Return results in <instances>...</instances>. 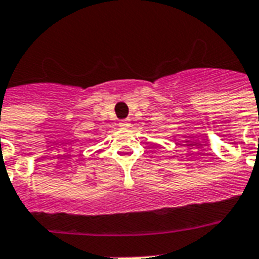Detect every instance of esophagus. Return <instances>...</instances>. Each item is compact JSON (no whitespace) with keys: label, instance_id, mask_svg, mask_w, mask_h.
<instances>
[{"label":"esophagus","instance_id":"esophagus-1","mask_svg":"<svg viewBox=\"0 0 259 259\" xmlns=\"http://www.w3.org/2000/svg\"><path fill=\"white\" fill-rule=\"evenodd\" d=\"M119 126H121V127H129V126H130V119L129 118L121 119V121H119Z\"/></svg>","mask_w":259,"mask_h":259}]
</instances>
